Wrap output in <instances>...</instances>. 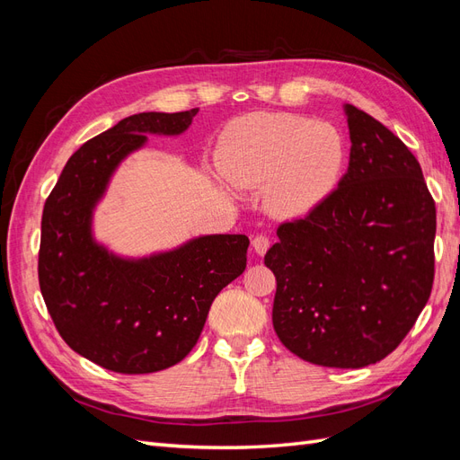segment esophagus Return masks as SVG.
Here are the masks:
<instances>
[{"label": "esophagus", "mask_w": 460, "mask_h": 460, "mask_svg": "<svg viewBox=\"0 0 460 460\" xmlns=\"http://www.w3.org/2000/svg\"><path fill=\"white\" fill-rule=\"evenodd\" d=\"M252 245H253V252L257 253V255H264L269 252V247H270V240L267 238V235H255L253 238V242H252Z\"/></svg>", "instance_id": "1"}]
</instances>
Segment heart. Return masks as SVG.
Segmentation results:
<instances>
[{
    "label": "heart",
    "instance_id": "1",
    "mask_svg": "<svg viewBox=\"0 0 460 460\" xmlns=\"http://www.w3.org/2000/svg\"><path fill=\"white\" fill-rule=\"evenodd\" d=\"M217 166L235 188H262L274 217L305 218L338 190L347 163L341 132L289 113L232 119L217 144Z\"/></svg>",
    "mask_w": 460,
    "mask_h": 460
}]
</instances>
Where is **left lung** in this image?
<instances>
[{
    "instance_id": "left-lung-1",
    "label": "left lung",
    "mask_w": 460,
    "mask_h": 460,
    "mask_svg": "<svg viewBox=\"0 0 460 460\" xmlns=\"http://www.w3.org/2000/svg\"><path fill=\"white\" fill-rule=\"evenodd\" d=\"M349 169L309 217L278 226L272 324L291 353L363 368L392 353L434 284L436 203L420 163L382 122L343 105Z\"/></svg>"
}]
</instances>
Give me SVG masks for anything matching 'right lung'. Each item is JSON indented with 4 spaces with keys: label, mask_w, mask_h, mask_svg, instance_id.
I'll return each instance as SVG.
<instances>
[{
    "label": "right lung",
    "mask_w": 460,
    "mask_h": 460,
    "mask_svg": "<svg viewBox=\"0 0 460 460\" xmlns=\"http://www.w3.org/2000/svg\"><path fill=\"white\" fill-rule=\"evenodd\" d=\"M198 109L137 113L92 137L66 161L41 215L38 280L65 343L120 374L180 363L198 343L208 309L247 264L243 234L199 235L171 252L120 257L92 232L111 176L146 134L178 136Z\"/></svg>",
    "instance_id": "obj_1"
}]
</instances>
